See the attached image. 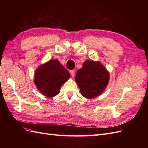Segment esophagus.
I'll use <instances>...</instances> for the list:
<instances>
[{"instance_id":"34e87169","label":"esophagus","mask_w":148,"mask_h":148,"mask_svg":"<svg viewBox=\"0 0 148 148\" xmlns=\"http://www.w3.org/2000/svg\"><path fill=\"white\" fill-rule=\"evenodd\" d=\"M70 75H71V77H74L75 76V70H71L70 71Z\"/></svg>"}]
</instances>
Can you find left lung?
I'll return each mask as SVG.
<instances>
[{
	"label": "left lung",
	"instance_id": "1",
	"mask_svg": "<svg viewBox=\"0 0 148 148\" xmlns=\"http://www.w3.org/2000/svg\"><path fill=\"white\" fill-rule=\"evenodd\" d=\"M75 80L82 96L91 99L104 91L109 82V75L99 62L86 60L82 68L77 71Z\"/></svg>",
	"mask_w": 148,
	"mask_h": 148
}]
</instances>
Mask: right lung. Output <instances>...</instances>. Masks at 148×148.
Masks as SVG:
<instances>
[{"instance_id":"add662e5","label":"right lung","mask_w":148,"mask_h":148,"mask_svg":"<svg viewBox=\"0 0 148 148\" xmlns=\"http://www.w3.org/2000/svg\"><path fill=\"white\" fill-rule=\"evenodd\" d=\"M70 76L68 70L59 60H51L35 71L34 83L42 95L52 97L59 94L62 84Z\"/></svg>"}]
</instances>
